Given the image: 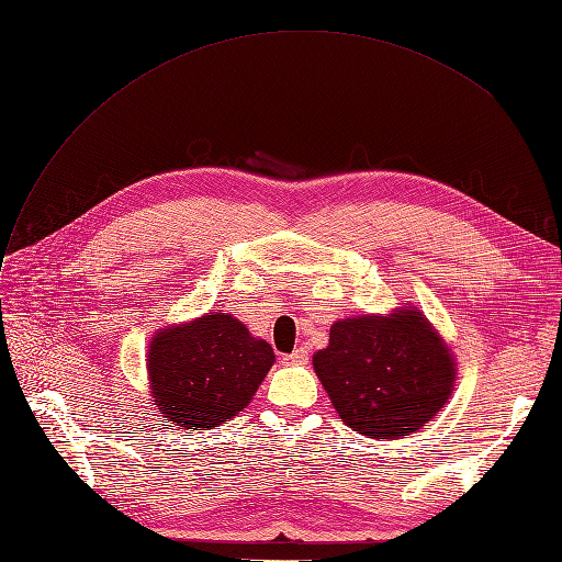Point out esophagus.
<instances>
[{
	"instance_id": "34e87169",
	"label": "esophagus",
	"mask_w": 562,
	"mask_h": 562,
	"mask_svg": "<svg viewBox=\"0 0 562 562\" xmlns=\"http://www.w3.org/2000/svg\"><path fill=\"white\" fill-rule=\"evenodd\" d=\"M285 362H293V364H306L308 362V351H306V348H295V351L293 353H290V356H285L283 358Z\"/></svg>"
}]
</instances>
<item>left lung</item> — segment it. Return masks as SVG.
<instances>
[{"label": "left lung", "instance_id": "8db88e82", "mask_svg": "<svg viewBox=\"0 0 562 562\" xmlns=\"http://www.w3.org/2000/svg\"><path fill=\"white\" fill-rule=\"evenodd\" d=\"M314 370L348 428L374 439L423 428L456 381L447 344L412 306L393 316L337 321Z\"/></svg>", "mask_w": 562, "mask_h": 562}]
</instances>
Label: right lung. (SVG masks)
Listing matches in <instances>:
<instances>
[{"instance_id": "add662e5", "label": "right lung", "mask_w": 562, "mask_h": 562, "mask_svg": "<svg viewBox=\"0 0 562 562\" xmlns=\"http://www.w3.org/2000/svg\"><path fill=\"white\" fill-rule=\"evenodd\" d=\"M274 364L272 346L229 314H209L153 337V402L179 428H216L237 416Z\"/></svg>"}]
</instances>
